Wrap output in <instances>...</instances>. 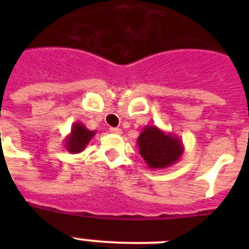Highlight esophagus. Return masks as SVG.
Returning a JSON list of instances; mask_svg holds the SVG:
<instances>
[{"label": "esophagus", "instance_id": "esophagus-1", "mask_svg": "<svg viewBox=\"0 0 249 249\" xmlns=\"http://www.w3.org/2000/svg\"><path fill=\"white\" fill-rule=\"evenodd\" d=\"M109 132H111V133H114V135H121V133H122V129L112 127V128H109Z\"/></svg>", "mask_w": 249, "mask_h": 249}]
</instances>
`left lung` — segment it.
Segmentation results:
<instances>
[{
	"label": "left lung",
	"instance_id": "8db88e82",
	"mask_svg": "<svg viewBox=\"0 0 249 249\" xmlns=\"http://www.w3.org/2000/svg\"><path fill=\"white\" fill-rule=\"evenodd\" d=\"M140 155L152 169L167 168L177 163L184 151L181 138L157 126H146L137 138Z\"/></svg>",
	"mask_w": 249,
	"mask_h": 249
}]
</instances>
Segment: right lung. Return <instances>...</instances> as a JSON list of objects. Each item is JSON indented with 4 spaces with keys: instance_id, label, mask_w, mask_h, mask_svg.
<instances>
[{
    "instance_id": "add662e5",
    "label": "right lung",
    "mask_w": 249,
    "mask_h": 249,
    "mask_svg": "<svg viewBox=\"0 0 249 249\" xmlns=\"http://www.w3.org/2000/svg\"><path fill=\"white\" fill-rule=\"evenodd\" d=\"M96 135L94 131H89L81 122H74L71 128V133L65 138V147L70 153H80L86 146L89 143V141Z\"/></svg>"
}]
</instances>
